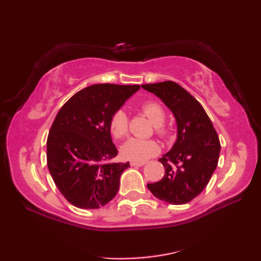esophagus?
Returning a JSON list of instances; mask_svg holds the SVG:
<instances>
[{
    "instance_id": "obj_1",
    "label": "esophagus",
    "mask_w": 261,
    "mask_h": 261,
    "mask_svg": "<svg viewBox=\"0 0 261 261\" xmlns=\"http://www.w3.org/2000/svg\"><path fill=\"white\" fill-rule=\"evenodd\" d=\"M145 164H146V162H131L130 163L132 167H141V166H143Z\"/></svg>"
}]
</instances>
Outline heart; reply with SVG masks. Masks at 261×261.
Instances as JSON below:
<instances>
[{
	"label": "heart",
	"instance_id": "heart-1",
	"mask_svg": "<svg viewBox=\"0 0 261 261\" xmlns=\"http://www.w3.org/2000/svg\"><path fill=\"white\" fill-rule=\"evenodd\" d=\"M141 110L152 123L154 124L156 134L162 138H167L170 135L169 129L164 125L166 118L165 110L159 102L150 99L142 103ZM110 131L115 139H123L129 132V116L123 109L116 110L110 119ZM159 145L154 140H141L137 138L127 140L121 147L122 157L132 162H145L159 152Z\"/></svg>",
	"mask_w": 261,
	"mask_h": 261
}]
</instances>
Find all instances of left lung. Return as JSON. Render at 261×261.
I'll use <instances>...</instances> for the list:
<instances>
[{"mask_svg": "<svg viewBox=\"0 0 261 261\" xmlns=\"http://www.w3.org/2000/svg\"><path fill=\"white\" fill-rule=\"evenodd\" d=\"M142 88L162 98L177 122L175 145L159 159L165 175L147 187L164 202L186 204L206 187L218 166L219 136L202 105L177 83L166 81Z\"/></svg>", "mask_w": 261, "mask_h": 261, "instance_id": "8db88e82", "label": "left lung"}]
</instances>
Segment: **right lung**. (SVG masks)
Masks as SVG:
<instances>
[{"instance_id":"1","label":"right lung","mask_w":261,"mask_h":261,"mask_svg":"<svg viewBox=\"0 0 261 261\" xmlns=\"http://www.w3.org/2000/svg\"><path fill=\"white\" fill-rule=\"evenodd\" d=\"M139 85L95 84L59 110L47 138V165L59 192L74 206L98 208L114 198L129 163H112L118 150L110 119Z\"/></svg>"}]
</instances>
